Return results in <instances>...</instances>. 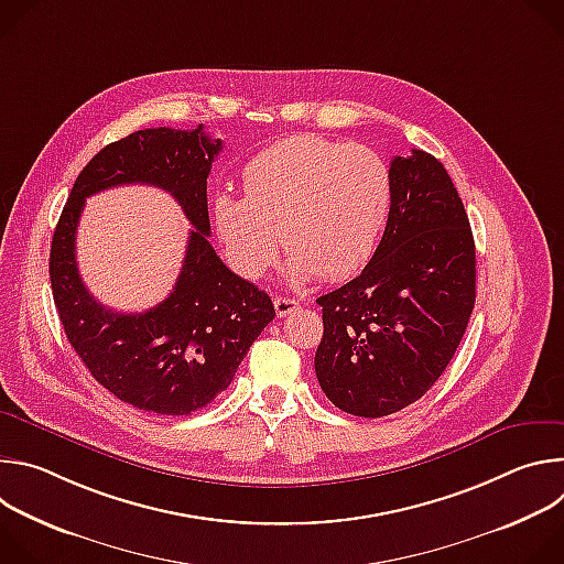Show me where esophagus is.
<instances>
[{"label": "esophagus", "mask_w": 564, "mask_h": 564, "mask_svg": "<svg viewBox=\"0 0 564 564\" xmlns=\"http://www.w3.org/2000/svg\"><path fill=\"white\" fill-rule=\"evenodd\" d=\"M274 310H276L279 316H288V314H292L294 310H299V301L288 299V296H276V299H274Z\"/></svg>", "instance_id": "34e87169"}]
</instances>
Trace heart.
Segmentation results:
<instances>
[{"instance_id":"b5f03b06","label":"heart","mask_w":564,"mask_h":564,"mask_svg":"<svg viewBox=\"0 0 564 564\" xmlns=\"http://www.w3.org/2000/svg\"><path fill=\"white\" fill-rule=\"evenodd\" d=\"M246 198L220 192L212 225L227 263L259 279L281 243L296 281L348 279L361 270L392 205V181L368 147L318 135H292L252 158L243 170Z\"/></svg>"}]
</instances>
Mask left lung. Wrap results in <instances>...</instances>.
<instances>
[{
  "mask_svg": "<svg viewBox=\"0 0 564 564\" xmlns=\"http://www.w3.org/2000/svg\"><path fill=\"white\" fill-rule=\"evenodd\" d=\"M392 205L364 272L318 296L321 390L357 417L411 406L446 370L475 305V243L440 160L422 149L390 160Z\"/></svg>",
  "mask_w": 564,
  "mask_h": 564,
  "instance_id": "left-lung-1",
  "label": "left lung"
}]
</instances>
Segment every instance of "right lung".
<instances>
[{"label": "right lung", "mask_w": 564, "mask_h": 564, "mask_svg": "<svg viewBox=\"0 0 564 564\" xmlns=\"http://www.w3.org/2000/svg\"><path fill=\"white\" fill-rule=\"evenodd\" d=\"M220 149L203 124L142 129L107 144L79 172L53 234L48 274L66 339L98 383L140 411L189 415L212 404L276 316L272 299L234 274L209 243L207 176ZM133 182L170 191L195 225L175 290L140 315L96 302L74 261L84 198Z\"/></svg>", "instance_id": "1"}]
</instances>
